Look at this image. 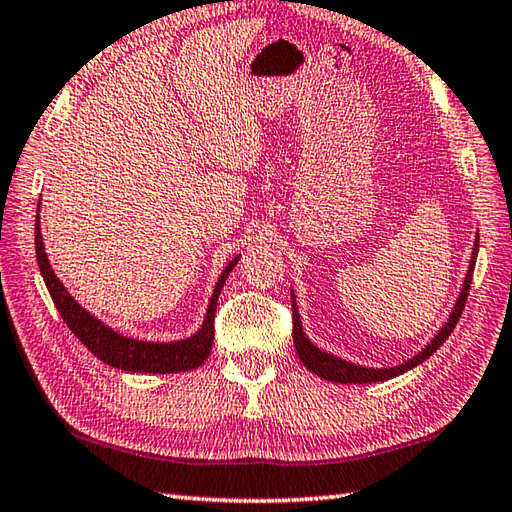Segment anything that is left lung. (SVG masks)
Instances as JSON below:
<instances>
[{
  "instance_id": "1",
  "label": "left lung",
  "mask_w": 512,
  "mask_h": 512,
  "mask_svg": "<svg viewBox=\"0 0 512 512\" xmlns=\"http://www.w3.org/2000/svg\"><path fill=\"white\" fill-rule=\"evenodd\" d=\"M477 250H480V233H475V244H473V253H471V262L469 270L464 275V284L460 288V295L453 303V310L449 312V319L442 323V328L436 332V336L422 347V350L407 358L405 363L394 365V367H365L352 361H345L341 356H334L330 352L321 350L319 345H314L308 334L303 332L301 325V314L297 308V297L295 290L290 288V299H292V339H295V350L299 354V361L306 365L312 374H317L325 380H332V383H343V385H365V383H383V380L396 378L400 374L409 372V369L418 367L420 363L427 361V358L438 350V347L449 339V334L453 332L455 325H458L466 297H469V288H471V279H473V270H475V259H477Z\"/></svg>"
}]
</instances>
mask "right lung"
I'll return each mask as SVG.
<instances>
[{
	"label": "right lung",
	"instance_id": "obj_1",
	"mask_svg": "<svg viewBox=\"0 0 512 512\" xmlns=\"http://www.w3.org/2000/svg\"><path fill=\"white\" fill-rule=\"evenodd\" d=\"M39 209L41 206H37L35 248H37V264L41 270V277L46 281V288L63 321L68 323V328L74 332L76 339L88 347L96 358H101L105 365H112L116 369H125V372H136V374L189 372V369L200 367L206 358H209L211 347H213V336H215L213 321H215L217 297H220L228 275H231V270L237 266L239 257L242 255H237L233 262H228V266L222 270V275L213 288L209 306H206L204 321L198 332H193L191 336H187V339H178L169 343L132 339V336L116 332L99 317H94L92 312L85 310L81 303L70 295L68 288L61 284V279L54 275L50 259L46 255V248H43Z\"/></svg>",
	"mask_w": 512,
	"mask_h": 512
}]
</instances>
